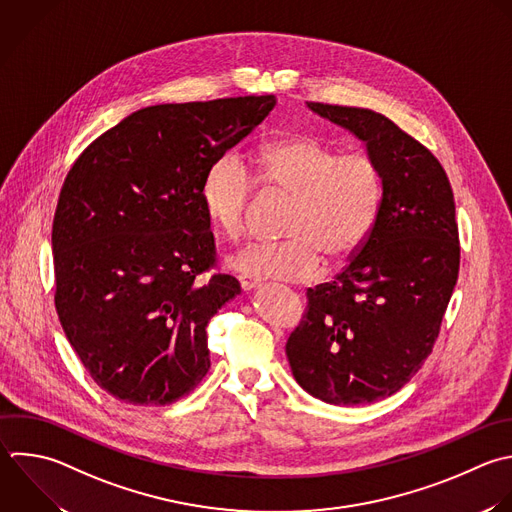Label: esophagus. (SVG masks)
Listing matches in <instances>:
<instances>
[{"label":"esophagus","mask_w":512,"mask_h":512,"mask_svg":"<svg viewBox=\"0 0 512 512\" xmlns=\"http://www.w3.org/2000/svg\"><path fill=\"white\" fill-rule=\"evenodd\" d=\"M238 284H240V288H242L244 292H248V290H252V288H256V286H258V280H256V278H252V276L240 274V276H238Z\"/></svg>","instance_id":"obj_1"}]
</instances>
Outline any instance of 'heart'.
I'll return each instance as SVG.
<instances>
[{
    "instance_id": "1",
    "label": "heart",
    "mask_w": 512,
    "mask_h": 512,
    "mask_svg": "<svg viewBox=\"0 0 512 512\" xmlns=\"http://www.w3.org/2000/svg\"><path fill=\"white\" fill-rule=\"evenodd\" d=\"M254 184L290 198L280 244H250L230 266L252 278L306 282L328 264L350 260L370 236L384 198L380 164L364 152L340 154L314 134L266 142L248 168L220 156L204 174L200 202L214 230L236 242L246 234Z\"/></svg>"
}]
</instances>
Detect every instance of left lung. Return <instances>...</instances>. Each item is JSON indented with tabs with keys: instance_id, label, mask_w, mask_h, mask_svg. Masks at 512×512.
Wrapping results in <instances>:
<instances>
[{
	"instance_id": "1",
	"label": "left lung",
	"mask_w": 512,
	"mask_h": 512,
	"mask_svg": "<svg viewBox=\"0 0 512 512\" xmlns=\"http://www.w3.org/2000/svg\"><path fill=\"white\" fill-rule=\"evenodd\" d=\"M308 106L366 142L384 176V198L348 266L306 290V310L286 354L312 396L368 404L398 392L438 338L460 266L454 196L436 156L386 116Z\"/></svg>"
}]
</instances>
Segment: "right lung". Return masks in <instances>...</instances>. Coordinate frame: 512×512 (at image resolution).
Returning a JSON list of instances; mask_svg holds the SVG:
<instances>
[{
    "mask_svg": "<svg viewBox=\"0 0 512 512\" xmlns=\"http://www.w3.org/2000/svg\"><path fill=\"white\" fill-rule=\"evenodd\" d=\"M274 104L240 96L150 106L70 168L52 226L54 300L84 368L114 398L164 406L206 376L208 320L240 284L212 272L200 184Z\"/></svg>",
    "mask_w": 512,
    "mask_h": 512,
    "instance_id": "obj_1",
    "label": "right lung"
}]
</instances>
